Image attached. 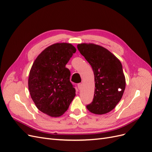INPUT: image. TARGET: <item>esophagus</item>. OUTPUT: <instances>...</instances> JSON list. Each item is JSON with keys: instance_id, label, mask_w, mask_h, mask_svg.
Wrapping results in <instances>:
<instances>
[{"instance_id": "esophagus-1", "label": "esophagus", "mask_w": 152, "mask_h": 152, "mask_svg": "<svg viewBox=\"0 0 152 152\" xmlns=\"http://www.w3.org/2000/svg\"><path fill=\"white\" fill-rule=\"evenodd\" d=\"M77 86H78V89L80 90L82 89V84L81 83H79V84H77Z\"/></svg>"}]
</instances>
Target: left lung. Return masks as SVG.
Masks as SVG:
<instances>
[{"mask_svg":"<svg viewBox=\"0 0 152 152\" xmlns=\"http://www.w3.org/2000/svg\"><path fill=\"white\" fill-rule=\"evenodd\" d=\"M78 50L93 68L95 89L93 102L86 107L91 113L110 112L120 102L126 88V79L119 59L108 50L94 44L77 45Z\"/></svg>","mask_w":152,"mask_h":152,"instance_id":"8db88e82","label":"left lung"}]
</instances>
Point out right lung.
Returning a JSON list of instances; mask_svg holds the SVG:
<instances>
[{
    "label": "right lung",
    "mask_w": 152,
    "mask_h": 152,
    "mask_svg": "<svg viewBox=\"0 0 152 152\" xmlns=\"http://www.w3.org/2000/svg\"><path fill=\"white\" fill-rule=\"evenodd\" d=\"M76 52L71 44L56 43L36 58L29 73L28 89L40 111L53 117L62 115L75 96L65 65Z\"/></svg>",
    "instance_id": "add662e5"
}]
</instances>
